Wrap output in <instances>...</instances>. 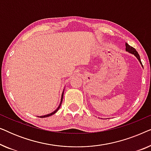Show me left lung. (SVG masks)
Here are the masks:
<instances>
[{
    "label": "left lung",
    "instance_id": "obj_1",
    "mask_svg": "<svg viewBox=\"0 0 151 151\" xmlns=\"http://www.w3.org/2000/svg\"><path fill=\"white\" fill-rule=\"evenodd\" d=\"M126 51H128V52L131 53V54H133L137 58L138 60H139V62L140 63V64H141L142 67H143V65H142V63L141 60H140V57H139V55L138 54L137 51L135 50V48H133V47H132L131 46H130V45L129 44H127V42H126Z\"/></svg>",
    "mask_w": 151,
    "mask_h": 151
}]
</instances>
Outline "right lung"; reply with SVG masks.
<instances>
[{
  "mask_svg": "<svg viewBox=\"0 0 151 151\" xmlns=\"http://www.w3.org/2000/svg\"><path fill=\"white\" fill-rule=\"evenodd\" d=\"M65 90V89H64ZM63 95H64V91H63V93H62V96H61V100H60V105L58 106V107L57 108V109H55V110L54 111H53L52 113H49V114H47V115H42V116H38L39 117H49V116H51V115H53V114H55V113L57 112L59 110V109H60V106H61V104H62V102H63Z\"/></svg>",
  "mask_w": 151,
  "mask_h": 151,
  "instance_id": "add662e5",
  "label": "right lung"
}]
</instances>
